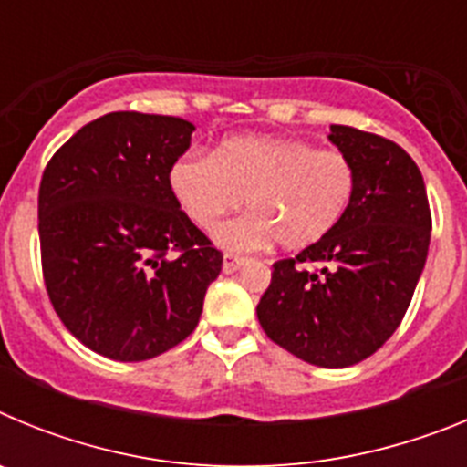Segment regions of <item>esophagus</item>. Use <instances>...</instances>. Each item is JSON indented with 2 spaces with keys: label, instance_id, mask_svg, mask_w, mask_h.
<instances>
[{
  "label": "esophagus",
  "instance_id": "esophagus-1",
  "mask_svg": "<svg viewBox=\"0 0 467 467\" xmlns=\"http://www.w3.org/2000/svg\"><path fill=\"white\" fill-rule=\"evenodd\" d=\"M243 264H245V259H243V257H236V254H224V262H222V271H224V274H236Z\"/></svg>",
  "mask_w": 467,
  "mask_h": 467
}]
</instances>
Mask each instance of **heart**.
<instances>
[{"label":"heart","mask_w":467,"mask_h":467,"mask_svg":"<svg viewBox=\"0 0 467 467\" xmlns=\"http://www.w3.org/2000/svg\"><path fill=\"white\" fill-rule=\"evenodd\" d=\"M168 187L189 220L205 231L241 208L250 214L222 226L220 245L231 253L317 245L344 222L358 189L353 161L316 150L306 140L236 135L205 156L189 151L168 172Z\"/></svg>","instance_id":"1"}]
</instances>
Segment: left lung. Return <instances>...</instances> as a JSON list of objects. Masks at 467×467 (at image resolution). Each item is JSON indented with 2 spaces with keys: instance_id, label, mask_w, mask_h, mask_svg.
Masks as SVG:
<instances>
[{
  "instance_id": "8db88e82",
  "label": "left lung",
  "mask_w": 467,
  "mask_h": 467,
  "mask_svg": "<svg viewBox=\"0 0 467 467\" xmlns=\"http://www.w3.org/2000/svg\"><path fill=\"white\" fill-rule=\"evenodd\" d=\"M329 140L356 166L353 205L325 241L274 264L257 317L280 348L339 369L377 353L400 327L432 220L423 175L400 144L350 126H332Z\"/></svg>"
}]
</instances>
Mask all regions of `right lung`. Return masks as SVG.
<instances>
[{"instance_id": "1", "label": "right lung", "mask_w": 467, "mask_h": 467, "mask_svg": "<svg viewBox=\"0 0 467 467\" xmlns=\"http://www.w3.org/2000/svg\"><path fill=\"white\" fill-rule=\"evenodd\" d=\"M193 123L111 111L48 161L39 184L41 271L65 327L119 362L161 356L196 329L222 253L168 187Z\"/></svg>"}]
</instances>
